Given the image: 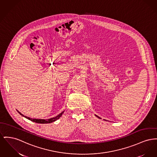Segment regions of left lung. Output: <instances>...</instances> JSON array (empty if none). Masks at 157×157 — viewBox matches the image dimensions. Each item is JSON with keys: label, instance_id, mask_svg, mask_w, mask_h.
I'll return each instance as SVG.
<instances>
[{"label": "left lung", "instance_id": "obj_1", "mask_svg": "<svg viewBox=\"0 0 157 157\" xmlns=\"http://www.w3.org/2000/svg\"><path fill=\"white\" fill-rule=\"evenodd\" d=\"M97 117H98V116H97Z\"/></svg>", "mask_w": 157, "mask_h": 157}]
</instances>
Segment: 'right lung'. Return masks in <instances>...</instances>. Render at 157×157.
I'll return each instance as SVG.
<instances>
[{
    "instance_id": "add662e5",
    "label": "right lung",
    "mask_w": 157,
    "mask_h": 157,
    "mask_svg": "<svg viewBox=\"0 0 157 157\" xmlns=\"http://www.w3.org/2000/svg\"><path fill=\"white\" fill-rule=\"evenodd\" d=\"M17 111L23 117L27 118L28 120H31L33 122H36L37 123H41V124H46V123H52V122H54L56 120L59 119L61 116L63 114V113H64V111H62L61 113H60L59 115L56 116L55 117H53V118H50V119H32V118H30V117H28L27 116H24L22 113H21L19 111L17 110Z\"/></svg>"
}]
</instances>
